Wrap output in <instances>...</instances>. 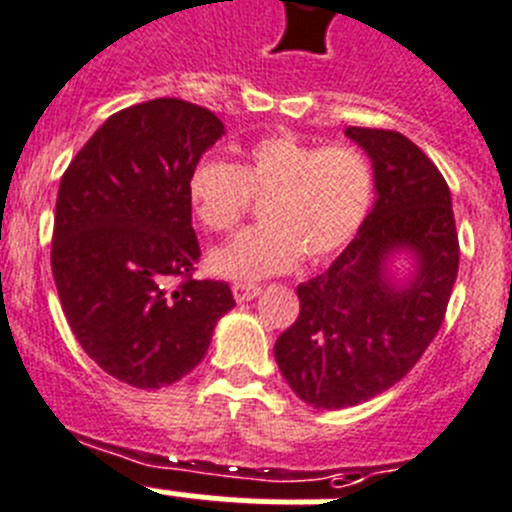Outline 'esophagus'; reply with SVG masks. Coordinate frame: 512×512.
I'll list each match as a JSON object with an SVG mask.
<instances>
[{
  "label": "esophagus",
  "instance_id": "esophagus-1",
  "mask_svg": "<svg viewBox=\"0 0 512 512\" xmlns=\"http://www.w3.org/2000/svg\"><path fill=\"white\" fill-rule=\"evenodd\" d=\"M231 289H233V297H236V302H251V299L259 297V292H261L259 284H246V281H236Z\"/></svg>",
  "mask_w": 512,
  "mask_h": 512
}]
</instances>
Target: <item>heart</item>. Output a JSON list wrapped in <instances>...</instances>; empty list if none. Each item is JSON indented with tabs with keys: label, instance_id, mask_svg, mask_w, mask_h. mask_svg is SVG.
Wrapping results in <instances>:
<instances>
[{
	"label": "heart",
	"instance_id": "b5f03b06",
	"mask_svg": "<svg viewBox=\"0 0 512 512\" xmlns=\"http://www.w3.org/2000/svg\"><path fill=\"white\" fill-rule=\"evenodd\" d=\"M187 192L200 223L231 233L264 200V223L210 256V269L231 279L284 274L302 261H325L363 228L375 195V170L353 144H320L281 131L253 139L241 162L203 157L192 164Z\"/></svg>",
	"mask_w": 512,
	"mask_h": 512
}]
</instances>
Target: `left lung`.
Returning <instances> with one entry per match:
<instances>
[{"label":"left lung","mask_w":512,"mask_h":512,"mask_svg":"<svg viewBox=\"0 0 512 512\" xmlns=\"http://www.w3.org/2000/svg\"><path fill=\"white\" fill-rule=\"evenodd\" d=\"M375 170L373 210L325 274L297 287L299 317L274 358L292 391L314 409H348L409 373L447 314L459 269L452 195L437 164L391 129L345 131ZM406 247L417 274L393 288L385 264Z\"/></svg>","instance_id":"left-lung-1"}]
</instances>
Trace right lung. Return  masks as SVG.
<instances>
[{
	"instance_id": "add662e5",
	"label": "right lung",
	"mask_w": 512,
	"mask_h": 512,
	"mask_svg": "<svg viewBox=\"0 0 512 512\" xmlns=\"http://www.w3.org/2000/svg\"><path fill=\"white\" fill-rule=\"evenodd\" d=\"M220 134L213 111L154 98L103 121L60 180L50 248L60 307L88 358L134 388L180 381L236 307L225 281L192 276L187 180Z\"/></svg>"
}]
</instances>
